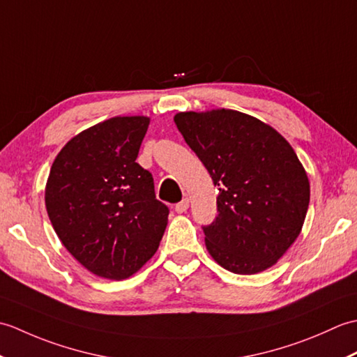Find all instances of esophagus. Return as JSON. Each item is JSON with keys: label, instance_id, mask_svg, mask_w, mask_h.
<instances>
[{"label": "esophagus", "instance_id": "34e87169", "mask_svg": "<svg viewBox=\"0 0 357 357\" xmlns=\"http://www.w3.org/2000/svg\"><path fill=\"white\" fill-rule=\"evenodd\" d=\"M188 206H190V199L184 198L183 201L178 202L176 206H174V211H176V213H184V211H187Z\"/></svg>", "mask_w": 357, "mask_h": 357}]
</instances>
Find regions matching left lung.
I'll return each instance as SVG.
<instances>
[{
  "instance_id": "8db88e82",
  "label": "left lung",
  "mask_w": 357,
  "mask_h": 357,
  "mask_svg": "<svg viewBox=\"0 0 357 357\" xmlns=\"http://www.w3.org/2000/svg\"><path fill=\"white\" fill-rule=\"evenodd\" d=\"M178 130L218 187L202 227L210 256L236 275L273 267L298 239L310 202L304 165L282 135L230 109L179 112Z\"/></svg>"
}]
</instances>
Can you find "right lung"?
I'll return each instance as SVG.
<instances>
[{"label":"right lung","instance_id":"1","mask_svg":"<svg viewBox=\"0 0 357 357\" xmlns=\"http://www.w3.org/2000/svg\"><path fill=\"white\" fill-rule=\"evenodd\" d=\"M147 116H115L78 133L56 155L45 208L69 253L93 275L123 280L156 253L169 208L136 162Z\"/></svg>","mask_w":357,"mask_h":357}]
</instances>
